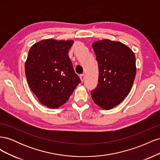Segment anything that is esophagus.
I'll use <instances>...</instances> for the list:
<instances>
[{
    "label": "esophagus",
    "mask_w": 160,
    "mask_h": 160,
    "mask_svg": "<svg viewBox=\"0 0 160 160\" xmlns=\"http://www.w3.org/2000/svg\"><path fill=\"white\" fill-rule=\"evenodd\" d=\"M85 74H81V75H80V79H81V81H83L85 79Z\"/></svg>",
    "instance_id": "obj_1"
}]
</instances>
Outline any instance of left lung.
Segmentation results:
<instances>
[{
  "label": "left lung",
  "mask_w": 160,
  "mask_h": 160,
  "mask_svg": "<svg viewBox=\"0 0 160 160\" xmlns=\"http://www.w3.org/2000/svg\"><path fill=\"white\" fill-rule=\"evenodd\" d=\"M92 47L98 62L99 79L91 98L99 108L109 110L122 103L132 89L136 75L135 56L119 41H97Z\"/></svg>",
  "instance_id": "1"
}]
</instances>
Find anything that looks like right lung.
<instances>
[{
    "mask_svg": "<svg viewBox=\"0 0 160 160\" xmlns=\"http://www.w3.org/2000/svg\"><path fill=\"white\" fill-rule=\"evenodd\" d=\"M73 42L47 38L35 43L28 51L25 64L28 86L49 108L66 103L81 82L68 55Z\"/></svg>",
    "mask_w": 160,
    "mask_h": 160,
    "instance_id": "add662e5",
    "label": "right lung"
}]
</instances>
